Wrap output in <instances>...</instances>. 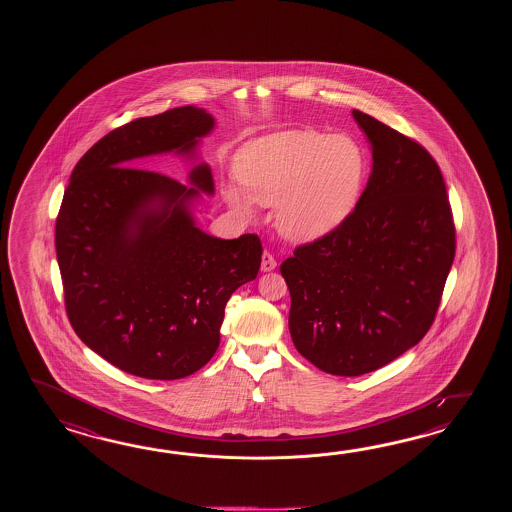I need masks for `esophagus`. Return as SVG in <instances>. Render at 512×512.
Masks as SVG:
<instances>
[{
  "mask_svg": "<svg viewBox=\"0 0 512 512\" xmlns=\"http://www.w3.org/2000/svg\"><path fill=\"white\" fill-rule=\"evenodd\" d=\"M274 269H276V258L269 251L263 252V256H261V271L269 272L274 271Z\"/></svg>",
  "mask_w": 512,
  "mask_h": 512,
  "instance_id": "esophagus-1",
  "label": "esophagus"
}]
</instances>
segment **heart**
<instances>
[{
  "instance_id": "obj_1",
  "label": "heart",
  "mask_w": 512,
  "mask_h": 512,
  "mask_svg": "<svg viewBox=\"0 0 512 512\" xmlns=\"http://www.w3.org/2000/svg\"><path fill=\"white\" fill-rule=\"evenodd\" d=\"M366 174L357 142L320 131H282L252 141L238 153L236 175L247 196L276 205V225L296 241L318 240L337 229L355 207ZM225 196L251 212V200L236 188Z\"/></svg>"
}]
</instances>
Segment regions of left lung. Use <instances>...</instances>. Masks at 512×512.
<instances>
[{
  "label": "left lung",
  "mask_w": 512,
  "mask_h": 512,
  "mask_svg": "<svg viewBox=\"0 0 512 512\" xmlns=\"http://www.w3.org/2000/svg\"><path fill=\"white\" fill-rule=\"evenodd\" d=\"M353 117L371 142L368 185L337 229L280 265L294 346L340 377L379 370L425 337L456 254L434 157L359 109Z\"/></svg>",
  "instance_id": "obj_1"
}]
</instances>
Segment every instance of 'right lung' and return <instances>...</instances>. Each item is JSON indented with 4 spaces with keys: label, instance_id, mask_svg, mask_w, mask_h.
<instances>
[{
    "label": "right lung",
    "instance_id": "1",
    "mask_svg": "<svg viewBox=\"0 0 512 512\" xmlns=\"http://www.w3.org/2000/svg\"><path fill=\"white\" fill-rule=\"evenodd\" d=\"M214 128L183 106L109 131L78 161L56 218L67 318L80 340L119 370L175 381L219 346L230 294L260 271L256 234L219 240L197 229L190 201L212 194L207 164L192 185L141 168L155 153H192Z\"/></svg>",
    "mask_w": 512,
    "mask_h": 512
}]
</instances>
